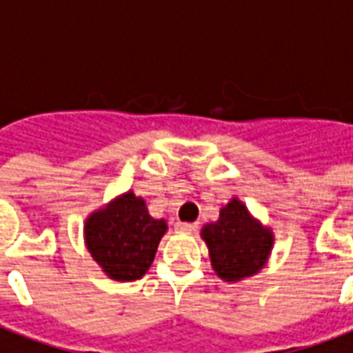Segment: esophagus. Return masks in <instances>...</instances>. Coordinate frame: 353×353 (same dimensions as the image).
<instances>
[{"instance_id":"esophagus-1","label":"esophagus","mask_w":353,"mask_h":353,"mask_svg":"<svg viewBox=\"0 0 353 353\" xmlns=\"http://www.w3.org/2000/svg\"><path fill=\"white\" fill-rule=\"evenodd\" d=\"M196 228H199L196 223H185V221H177L176 223L177 233H191V231H194Z\"/></svg>"}]
</instances>
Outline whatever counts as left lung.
I'll list each match as a JSON object with an SVG mask.
<instances>
[{
	"label": "left lung",
	"instance_id": "obj_1",
	"mask_svg": "<svg viewBox=\"0 0 353 353\" xmlns=\"http://www.w3.org/2000/svg\"><path fill=\"white\" fill-rule=\"evenodd\" d=\"M201 236L208 246L212 270L228 283L256 275L268 263L275 241L271 228L254 218L236 196L219 210L216 221L202 228Z\"/></svg>",
	"mask_w": 353,
	"mask_h": 353
}]
</instances>
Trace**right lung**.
<instances>
[{
	"mask_svg": "<svg viewBox=\"0 0 353 353\" xmlns=\"http://www.w3.org/2000/svg\"><path fill=\"white\" fill-rule=\"evenodd\" d=\"M166 231V219L152 218L145 199L128 191L88 216L83 241L108 279L135 281L151 268Z\"/></svg>",
	"mask_w": 353,
	"mask_h": 353,
	"instance_id": "obj_1",
	"label": "right lung"
}]
</instances>
